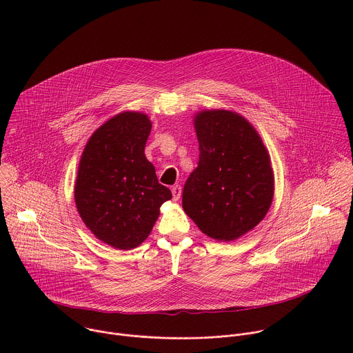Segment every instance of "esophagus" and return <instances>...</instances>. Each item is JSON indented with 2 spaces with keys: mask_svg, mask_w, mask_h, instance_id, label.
I'll use <instances>...</instances> for the list:
<instances>
[{
  "mask_svg": "<svg viewBox=\"0 0 353 353\" xmlns=\"http://www.w3.org/2000/svg\"><path fill=\"white\" fill-rule=\"evenodd\" d=\"M172 194H173V199L179 201L181 196V187L180 185H173L172 187Z\"/></svg>",
  "mask_w": 353,
  "mask_h": 353,
  "instance_id": "esophagus-1",
  "label": "esophagus"
}]
</instances>
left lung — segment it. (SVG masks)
<instances>
[{
  "mask_svg": "<svg viewBox=\"0 0 353 353\" xmlns=\"http://www.w3.org/2000/svg\"><path fill=\"white\" fill-rule=\"evenodd\" d=\"M194 125L199 159L184 184L183 208L210 237L234 240L271 207L270 155L253 125L233 112H201Z\"/></svg>",
  "mask_w": 353,
  "mask_h": 353,
  "instance_id": "left-lung-1",
  "label": "left lung"
}]
</instances>
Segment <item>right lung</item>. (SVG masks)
Listing matches in <instances>:
<instances>
[{
    "label": "right lung",
    "instance_id": "obj_1",
    "mask_svg": "<svg viewBox=\"0 0 353 353\" xmlns=\"http://www.w3.org/2000/svg\"><path fill=\"white\" fill-rule=\"evenodd\" d=\"M150 128L142 113L117 114L93 132L79 162L77 210L99 240L119 250L139 245L172 198L143 154Z\"/></svg>",
    "mask_w": 353,
    "mask_h": 353
}]
</instances>
